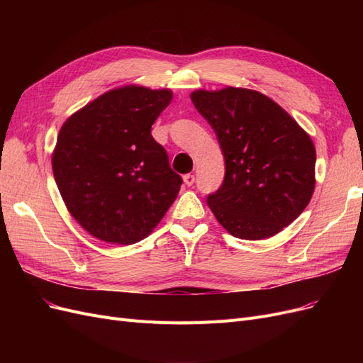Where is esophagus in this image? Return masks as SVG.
<instances>
[{
  "mask_svg": "<svg viewBox=\"0 0 363 363\" xmlns=\"http://www.w3.org/2000/svg\"><path fill=\"white\" fill-rule=\"evenodd\" d=\"M183 182H184L186 186H192L195 183V175H192V174L183 175Z\"/></svg>",
  "mask_w": 363,
  "mask_h": 363,
  "instance_id": "34e87169",
  "label": "esophagus"
}]
</instances>
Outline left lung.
<instances>
[{
    "label": "left lung",
    "instance_id": "8db88e82",
    "mask_svg": "<svg viewBox=\"0 0 363 363\" xmlns=\"http://www.w3.org/2000/svg\"><path fill=\"white\" fill-rule=\"evenodd\" d=\"M191 100L215 130L225 160L221 188L207 196L218 223L239 239L277 235L312 199L316 152L311 136L257 91H195Z\"/></svg>",
    "mask_w": 363,
    "mask_h": 363
}]
</instances>
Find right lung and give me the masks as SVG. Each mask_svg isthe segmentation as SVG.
I'll use <instances>...</instances> for the list:
<instances>
[{
  "instance_id": "obj_1",
  "label": "right lung",
  "mask_w": 363,
  "mask_h": 363,
  "mask_svg": "<svg viewBox=\"0 0 363 363\" xmlns=\"http://www.w3.org/2000/svg\"><path fill=\"white\" fill-rule=\"evenodd\" d=\"M172 100L169 89L124 86L71 115L52 152V172L69 213L104 242L147 238L183 183L151 125Z\"/></svg>"
}]
</instances>
